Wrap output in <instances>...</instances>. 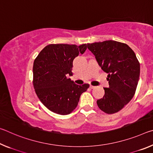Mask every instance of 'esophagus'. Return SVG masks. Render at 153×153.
I'll use <instances>...</instances> for the list:
<instances>
[{"label":"esophagus","mask_w":153,"mask_h":153,"mask_svg":"<svg viewBox=\"0 0 153 153\" xmlns=\"http://www.w3.org/2000/svg\"><path fill=\"white\" fill-rule=\"evenodd\" d=\"M90 88H91V89H94V88H95L96 86H92V85H90Z\"/></svg>","instance_id":"1"}]
</instances>
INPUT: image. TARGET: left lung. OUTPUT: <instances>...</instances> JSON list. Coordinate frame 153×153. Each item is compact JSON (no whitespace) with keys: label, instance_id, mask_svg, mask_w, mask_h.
I'll list each match as a JSON object with an SVG mask.
<instances>
[{"label":"left lung","instance_id":"1","mask_svg":"<svg viewBox=\"0 0 153 153\" xmlns=\"http://www.w3.org/2000/svg\"><path fill=\"white\" fill-rule=\"evenodd\" d=\"M99 66L108 74V88L97 102L108 114L118 112L130 101L138 85L140 67L134 52L126 44L113 40L87 44Z\"/></svg>","mask_w":153,"mask_h":153}]
</instances>
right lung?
<instances>
[{"label":"right lung","instance_id":"right-lung-1","mask_svg":"<svg viewBox=\"0 0 153 153\" xmlns=\"http://www.w3.org/2000/svg\"><path fill=\"white\" fill-rule=\"evenodd\" d=\"M86 44L50 45L40 52L33 62V84L36 94L49 110L67 115L76 108L79 97L89 88L79 86L67 76H72L74 59L86 51Z\"/></svg>","mask_w":153,"mask_h":153}]
</instances>
